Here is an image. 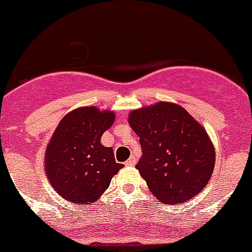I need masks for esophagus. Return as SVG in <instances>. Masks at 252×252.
<instances>
[{
    "label": "esophagus",
    "instance_id": "esophagus-1",
    "mask_svg": "<svg viewBox=\"0 0 252 252\" xmlns=\"http://www.w3.org/2000/svg\"><path fill=\"white\" fill-rule=\"evenodd\" d=\"M136 161H137L136 158H135V157H131L130 159L127 160V161L125 162V164H126V166H133V165H135V164H136Z\"/></svg>",
    "mask_w": 252,
    "mask_h": 252
}]
</instances>
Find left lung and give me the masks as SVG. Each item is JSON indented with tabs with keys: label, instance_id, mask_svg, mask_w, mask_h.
I'll return each instance as SVG.
<instances>
[{
	"label": "left lung",
	"instance_id": "obj_1",
	"mask_svg": "<svg viewBox=\"0 0 252 252\" xmlns=\"http://www.w3.org/2000/svg\"><path fill=\"white\" fill-rule=\"evenodd\" d=\"M128 124L142 150L136 169L159 201L183 203L207 186L215 168V148L183 107L158 102L131 111Z\"/></svg>",
	"mask_w": 252,
	"mask_h": 252
}]
</instances>
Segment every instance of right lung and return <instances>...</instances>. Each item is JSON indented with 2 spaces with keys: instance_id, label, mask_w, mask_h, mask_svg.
<instances>
[{
  "instance_id": "1",
  "label": "right lung",
  "mask_w": 252,
  "mask_h": 252,
  "mask_svg": "<svg viewBox=\"0 0 252 252\" xmlns=\"http://www.w3.org/2000/svg\"><path fill=\"white\" fill-rule=\"evenodd\" d=\"M115 112L81 107L66 113L45 151V173L55 192L72 203H93L110 187L124 164L101 137L112 126Z\"/></svg>"
}]
</instances>
